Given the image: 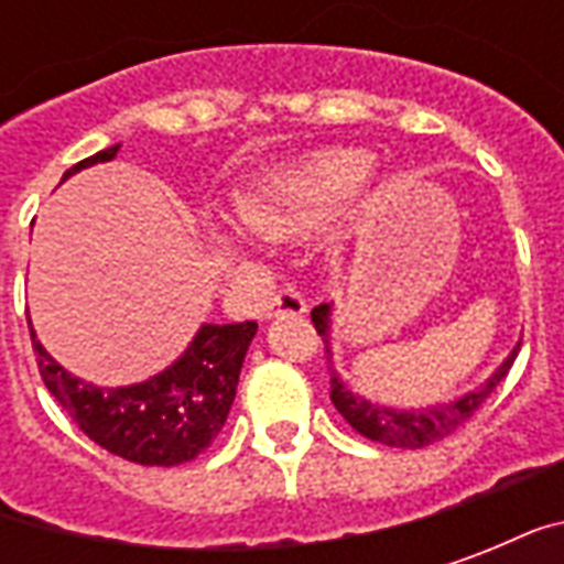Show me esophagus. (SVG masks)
Masks as SVG:
<instances>
[{
    "label": "esophagus",
    "instance_id": "esophagus-1",
    "mask_svg": "<svg viewBox=\"0 0 564 564\" xmlns=\"http://www.w3.org/2000/svg\"><path fill=\"white\" fill-rule=\"evenodd\" d=\"M305 311L307 302L302 299V293H295V290H281V293L269 302L265 317H302Z\"/></svg>",
    "mask_w": 564,
    "mask_h": 564
}]
</instances>
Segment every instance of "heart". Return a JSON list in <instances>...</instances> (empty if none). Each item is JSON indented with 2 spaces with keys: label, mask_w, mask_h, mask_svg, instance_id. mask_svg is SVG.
Listing matches in <instances>:
<instances>
[{
  "label": "heart",
  "mask_w": 564,
  "mask_h": 564,
  "mask_svg": "<svg viewBox=\"0 0 564 564\" xmlns=\"http://www.w3.org/2000/svg\"><path fill=\"white\" fill-rule=\"evenodd\" d=\"M375 169L371 153L356 148H329L305 160L265 172L235 196V217L247 232L283 241L314 229L341 208ZM220 241L241 247V232L220 235Z\"/></svg>",
  "instance_id": "1"
}]
</instances>
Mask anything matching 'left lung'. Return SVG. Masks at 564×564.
<instances>
[{
	"instance_id": "8db88e82",
	"label": "left lung",
	"mask_w": 564,
	"mask_h": 564,
	"mask_svg": "<svg viewBox=\"0 0 564 564\" xmlns=\"http://www.w3.org/2000/svg\"><path fill=\"white\" fill-rule=\"evenodd\" d=\"M311 319H314V329L317 335H323V344H326V359H329L332 371V404L338 408V414L354 425L359 435L371 437L378 444H387V447H402V449H420L435 444L441 437H447L449 432H456V425H462L468 416L480 408V404L489 399V392L496 390L498 383L505 380V375L513 366L517 359V350L520 344L508 354V359L489 375V378L477 387V390L465 392L459 399L444 404H429V408H390V404H378L354 392L344 378L335 371V362H332V305H319L311 311Z\"/></svg>"
}]
</instances>
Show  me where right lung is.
<instances>
[{"label": "right lung", "mask_w": 564, "mask_h": 564, "mask_svg": "<svg viewBox=\"0 0 564 564\" xmlns=\"http://www.w3.org/2000/svg\"><path fill=\"white\" fill-rule=\"evenodd\" d=\"M117 150L120 144L80 160L63 181L96 162L115 160ZM30 332L44 387L84 435L120 459L172 468L196 459L220 435L257 323H205L172 366L129 387H96L68 375L44 350L32 326Z\"/></svg>", "instance_id": "right-lung-1"}]
</instances>
